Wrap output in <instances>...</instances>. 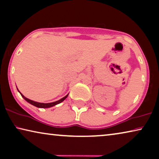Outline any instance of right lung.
I'll list each match as a JSON object with an SVG mask.
<instances>
[{
    "label": "right lung",
    "instance_id": "1",
    "mask_svg": "<svg viewBox=\"0 0 159 159\" xmlns=\"http://www.w3.org/2000/svg\"><path fill=\"white\" fill-rule=\"evenodd\" d=\"M19 92H20V91H19ZM20 95H21V96H22L23 98H24L25 100L27 101V102H28V103H30V104H32L33 106H36V107H38V108H50V107H52V106H56V105H57V104L60 103L62 102V101H64L65 99H66V98H67V96H68V95H66V96L65 97H63V98H62L61 99H60V100H58V101H55V102H53V103H43L35 102V101H32V100H30V99H28V98H25V97L24 96H23V95L22 93H20Z\"/></svg>",
    "mask_w": 159,
    "mask_h": 159
}]
</instances>
